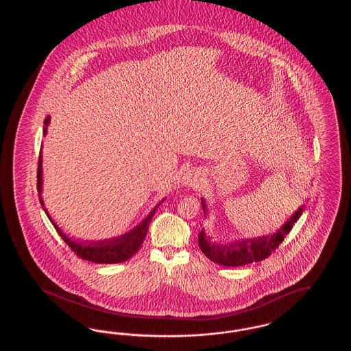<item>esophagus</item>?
Instances as JSON below:
<instances>
[{"label":"esophagus","mask_w":351,"mask_h":351,"mask_svg":"<svg viewBox=\"0 0 351 351\" xmlns=\"http://www.w3.org/2000/svg\"><path fill=\"white\" fill-rule=\"evenodd\" d=\"M182 185L188 189H197L202 185V175L197 169H189L182 178Z\"/></svg>","instance_id":"34e87169"}]
</instances>
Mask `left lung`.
I'll use <instances>...</instances> for the list:
<instances>
[{
	"label": "left lung",
	"mask_w": 351,
	"mask_h": 351,
	"mask_svg": "<svg viewBox=\"0 0 351 351\" xmlns=\"http://www.w3.org/2000/svg\"><path fill=\"white\" fill-rule=\"evenodd\" d=\"M201 205L204 216H208V206L204 199H201ZM304 206L300 208L288 218L278 232L266 234L262 237L235 239L233 242H219L213 241L209 234L205 233V229L199 234V247L212 262L226 266V267H238L250 265L254 262H261L271 255V252L279 247L284 241V237L289 233L295 222L300 218Z\"/></svg>",
	"instance_id": "1"
}]
</instances>
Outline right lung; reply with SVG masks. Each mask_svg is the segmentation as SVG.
<instances>
[{"label":"right lung","mask_w":351,"mask_h":351,"mask_svg":"<svg viewBox=\"0 0 351 351\" xmlns=\"http://www.w3.org/2000/svg\"><path fill=\"white\" fill-rule=\"evenodd\" d=\"M51 117H46L45 119V128H43V135L47 134V126L50 125ZM38 195H39V201L40 205L45 209V213L47 215V217L51 221V223L53 225V228L56 229L58 234L63 238V241L67 243L68 246L75 251L76 255H79L80 258H83L85 261L93 262V263H100V265H113V263H121L128 261L129 258H132L136 251L139 250L141 245L145 241V237L149 230V225H150L151 218L154 217L155 210L159 208V205L166 200L160 201L158 205H155L151 209L150 213L143 218L136 226H134L132 230H129L128 233L122 234L119 237L114 238H108V239H101V241H84L79 238H72L68 237L64 233L58 223L52 219L50 213L47 212V209L45 208V201L42 199V189H43V168H42V151L39 155V163H38Z\"/></svg>","instance_id":"add662e5"}]
</instances>
